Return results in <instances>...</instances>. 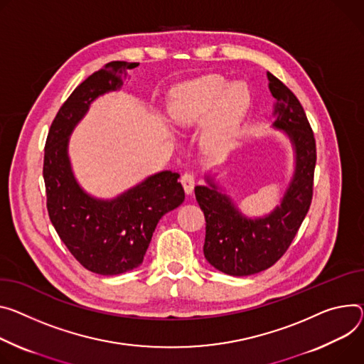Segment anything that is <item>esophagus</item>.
Listing matches in <instances>:
<instances>
[{
    "mask_svg": "<svg viewBox=\"0 0 364 364\" xmlns=\"http://www.w3.org/2000/svg\"><path fill=\"white\" fill-rule=\"evenodd\" d=\"M181 184H183V188H184L186 194H191L193 188H194V176L190 174V173L183 174L181 176Z\"/></svg>",
    "mask_w": 364,
    "mask_h": 364,
    "instance_id": "esophagus-1",
    "label": "esophagus"
}]
</instances>
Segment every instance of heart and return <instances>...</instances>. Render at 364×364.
Returning a JSON list of instances; mask_svg holds the SVG:
<instances>
[{
	"instance_id": "heart-1",
	"label": "heart",
	"mask_w": 364,
	"mask_h": 364,
	"mask_svg": "<svg viewBox=\"0 0 364 364\" xmlns=\"http://www.w3.org/2000/svg\"><path fill=\"white\" fill-rule=\"evenodd\" d=\"M251 92L244 81L228 82L218 74L186 81L171 90L167 113L180 127L202 126L199 144L208 155H223L232 146L250 107Z\"/></svg>"
}]
</instances>
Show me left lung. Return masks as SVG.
<instances>
[{
  "mask_svg": "<svg viewBox=\"0 0 364 364\" xmlns=\"http://www.w3.org/2000/svg\"><path fill=\"white\" fill-rule=\"evenodd\" d=\"M274 97L273 130L289 139L293 171L279 205L261 216L245 215L226 191L219 173H205V186H196V200L205 213L206 259L229 276H251L267 270L286 252L301 228L312 200L316 148L312 129L296 95L267 73Z\"/></svg>",
  "mask_w": 364,
  "mask_h": 364,
  "instance_id": "left-lung-1",
  "label": "left lung"
}]
</instances>
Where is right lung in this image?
Masks as SVG:
<instances>
[{"mask_svg": "<svg viewBox=\"0 0 364 364\" xmlns=\"http://www.w3.org/2000/svg\"><path fill=\"white\" fill-rule=\"evenodd\" d=\"M139 63L110 62L81 82L59 109L45 146L48 212L62 242L82 266L116 276L139 267L159 219L184 202L180 174L164 170L123 193L102 199L77 180L70 138L98 97L119 91Z\"/></svg>", "mask_w": 364, "mask_h": 364, "instance_id": "1", "label": "right lung"}]
</instances>
